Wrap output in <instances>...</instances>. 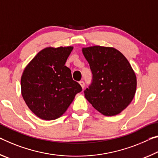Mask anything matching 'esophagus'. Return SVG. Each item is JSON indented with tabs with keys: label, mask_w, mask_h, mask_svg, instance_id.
<instances>
[{
	"label": "esophagus",
	"mask_w": 158,
	"mask_h": 158,
	"mask_svg": "<svg viewBox=\"0 0 158 158\" xmlns=\"http://www.w3.org/2000/svg\"><path fill=\"white\" fill-rule=\"evenodd\" d=\"M79 83H80V85H81V87H82V88L83 89L84 87H85V82H84V81H80L79 82Z\"/></svg>",
	"instance_id": "esophagus-1"
}]
</instances>
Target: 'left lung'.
<instances>
[{
	"label": "left lung",
	"mask_w": 158,
	"mask_h": 158,
	"mask_svg": "<svg viewBox=\"0 0 158 158\" xmlns=\"http://www.w3.org/2000/svg\"><path fill=\"white\" fill-rule=\"evenodd\" d=\"M92 73V83L84 91L92 106L103 115H118L135 95L136 77L127 59L113 48H82Z\"/></svg>",
	"instance_id": "8db88e82"
}]
</instances>
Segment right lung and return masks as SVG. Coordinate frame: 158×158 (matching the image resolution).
Returning a JSON list of instances; mask_svg holds the SVG:
<instances>
[{
	"label": "right lung",
	"mask_w": 158,
	"mask_h": 158,
	"mask_svg": "<svg viewBox=\"0 0 158 158\" xmlns=\"http://www.w3.org/2000/svg\"><path fill=\"white\" fill-rule=\"evenodd\" d=\"M73 47L47 48L26 67L21 78L23 99L29 109L43 120H52L66 112L82 91L65 66Z\"/></svg>",
	"instance_id": "right-lung-1"
}]
</instances>
